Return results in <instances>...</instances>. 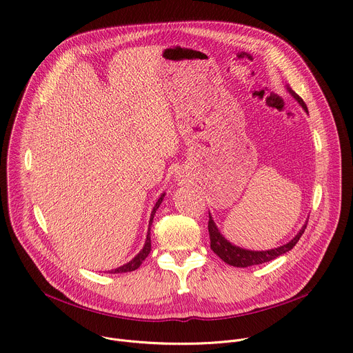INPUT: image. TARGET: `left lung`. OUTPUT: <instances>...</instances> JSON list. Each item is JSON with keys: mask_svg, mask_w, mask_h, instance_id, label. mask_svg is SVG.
<instances>
[{"mask_svg": "<svg viewBox=\"0 0 353 353\" xmlns=\"http://www.w3.org/2000/svg\"><path fill=\"white\" fill-rule=\"evenodd\" d=\"M286 90L292 94V97L296 100V102L301 106V109H303L307 114H309V110H307V106L306 103L303 102V99H301L297 93H294L289 85H285ZM307 226V222L303 225V228H301L299 230V233L292 239L289 240L286 244H282L279 247H275V248H271V250H263V251H254V250H247V248H243V247H239V245H234L233 243H230L228 239H225V236L221 233V230L218 229V226L215 225L211 214H210V222H208V232H210V239H211V248L214 253L222 260L225 261L226 264L229 265H233V267H239V268H245V267H251V265H259V264H264V263H268V261H272L275 260L276 257L288 253L289 250H292L296 243L299 241V239L301 237V234H303L305 229Z\"/></svg>", "mask_w": 353, "mask_h": 353, "instance_id": "8db88e82", "label": "left lung"}]
</instances>
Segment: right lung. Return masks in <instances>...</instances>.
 <instances>
[{
	"instance_id": "add662e5",
	"label": "right lung",
	"mask_w": 353,
	"mask_h": 353,
	"mask_svg": "<svg viewBox=\"0 0 353 353\" xmlns=\"http://www.w3.org/2000/svg\"><path fill=\"white\" fill-rule=\"evenodd\" d=\"M163 196H165V192L159 196V199L157 201V204H155V207H154L152 212H150V218H149V228H148L146 240H145V244H143L142 250L139 251V253H138V254H137L131 261H128L127 264H124V265H121V267H119V268L112 270V271H110V274H121V272H131V271H135L137 268H139V265L142 264V261L148 257V254L150 253V225H152V222H154V216H155V214H157L158 208H159V207H161V204H162Z\"/></svg>"
}]
</instances>
